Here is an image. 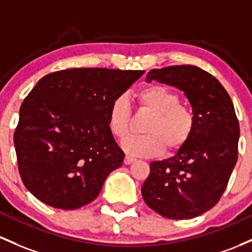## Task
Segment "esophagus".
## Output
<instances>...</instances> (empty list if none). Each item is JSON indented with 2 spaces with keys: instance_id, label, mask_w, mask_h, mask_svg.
Returning <instances> with one entry per match:
<instances>
[{
  "instance_id": "1",
  "label": "esophagus",
  "mask_w": 252,
  "mask_h": 252,
  "mask_svg": "<svg viewBox=\"0 0 252 252\" xmlns=\"http://www.w3.org/2000/svg\"><path fill=\"white\" fill-rule=\"evenodd\" d=\"M134 160H135V159H134L133 157L126 156V157H125V159H124V163H125V164H131V163H133Z\"/></svg>"
}]
</instances>
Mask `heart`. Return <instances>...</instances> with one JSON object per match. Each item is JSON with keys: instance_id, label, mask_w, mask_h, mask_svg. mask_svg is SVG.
Returning <instances> with one entry per match:
<instances>
[{"instance_id": "obj_1", "label": "heart", "mask_w": 252, "mask_h": 252, "mask_svg": "<svg viewBox=\"0 0 252 252\" xmlns=\"http://www.w3.org/2000/svg\"><path fill=\"white\" fill-rule=\"evenodd\" d=\"M140 113L150 114L144 124L146 134L126 139L123 148L128 155L138 157L157 156L165 148L176 152L190 139L195 128L194 113L180 103V95L163 84H152L137 93ZM132 111L128 98L119 95L108 108L107 124L109 131L119 140H124L131 129Z\"/></svg>"}]
</instances>
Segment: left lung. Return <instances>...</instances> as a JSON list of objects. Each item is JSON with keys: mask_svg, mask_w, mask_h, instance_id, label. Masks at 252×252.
<instances>
[{"mask_svg": "<svg viewBox=\"0 0 252 252\" xmlns=\"http://www.w3.org/2000/svg\"><path fill=\"white\" fill-rule=\"evenodd\" d=\"M176 87L193 107L195 128L175 156L150 163L144 201L169 219H191L217 205L238 158L239 124L230 95L214 76L194 65L154 69L146 82Z\"/></svg>", "mask_w": 252, "mask_h": 252, "instance_id": "1", "label": "left lung"}]
</instances>
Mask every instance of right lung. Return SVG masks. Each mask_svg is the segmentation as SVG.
<instances>
[{
  "instance_id": "obj_1",
  "label": "right lung",
  "mask_w": 252,
  "mask_h": 252,
  "mask_svg": "<svg viewBox=\"0 0 252 252\" xmlns=\"http://www.w3.org/2000/svg\"><path fill=\"white\" fill-rule=\"evenodd\" d=\"M143 73L75 67L35 84L20 107L14 145L22 182L36 199L76 210L97 197L125 157L109 131L108 108Z\"/></svg>"
}]
</instances>
